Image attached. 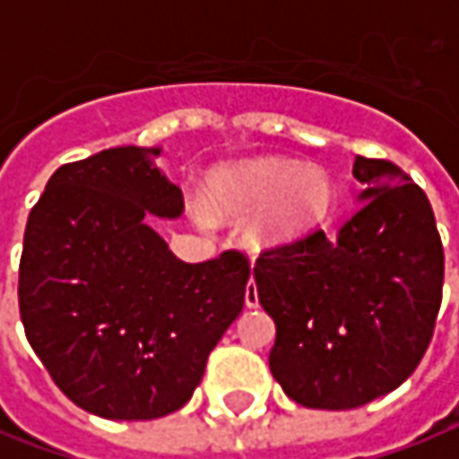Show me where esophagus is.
<instances>
[{
	"instance_id": "34e87169",
	"label": "esophagus",
	"mask_w": 459,
	"mask_h": 459,
	"mask_svg": "<svg viewBox=\"0 0 459 459\" xmlns=\"http://www.w3.org/2000/svg\"><path fill=\"white\" fill-rule=\"evenodd\" d=\"M246 306L248 307L258 306V290H255V283H253V281L246 285Z\"/></svg>"
}]
</instances>
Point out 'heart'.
Masks as SVG:
<instances>
[{"instance_id":"obj_1","label":"heart","mask_w":459,"mask_h":459,"mask_svg":"<svg viewBox=\"0 0 459 459\" xmlns=\"http://www.w3.org/2000/svg\"><path fill=\"white\" fill-rule=\"evenodd\" d=\"M213 201L238 213L261 211L258 238L285 243L306 233L330 206V181L316 166L261 159L230 169L216 178Z\"/></svg>"}]
</instances>
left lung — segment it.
Listing matches in <instances>:
<instances>
[{
	"instance_id": "8db88e82",
	"label": "left lung",
	"mask_w": 459,
	"mask_h": 459,
	"mask_svg": "<svg viewBox=\"0 0 459 459\" xmlns=\"http://www.w3.org/2000/svg\"><path fill=\"white\" fill-rule=\"evenodd\" d=\"M368 184L335 236L263 251L253 278L275 320L271 373L303 408L352 410L408 380L432 341L445 253L425 191L395 163L352 159Z\"/></svg>"
}]
</instances>
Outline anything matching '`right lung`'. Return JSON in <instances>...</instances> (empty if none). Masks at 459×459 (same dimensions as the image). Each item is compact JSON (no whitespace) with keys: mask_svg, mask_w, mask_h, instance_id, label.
<instances>
[{"mask_svg":"<svg viewBox=\"0 0 459 459\" xmlns=\"http://www.w3.org/2000/svg\"><path fill=\"white\" fill-rule=\"evenodd\" d=\"M161 149L118 146L59 166L31 208L19 313L51 380L86 412L153 420L184 408L246 300L238 251L186 263L149 226L184 194L153 166Z\"/></svg>","mask_w":459,"mask_h":459,"instance_id":"add662e5","label":"right lung"}]
</instances>
